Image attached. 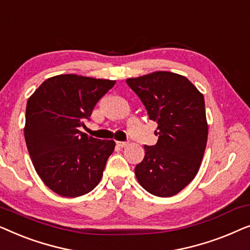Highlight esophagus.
<instances>
[{
	"label": "esophagus",
	"mask_w": 250,
	"mask_h": 250,
	"mask_svg": "<svg viewBox=\"0 0 250 250\" xmlns=\"http://www.w3.org/2000/svg\"><path fill=\"white\" fill-rule=\"evenodd\" d=\"M117 146H122V148H124V146H127V142H123V141H117Z\"/></svg>",
	"instance_id": "1"
}]
</instances>
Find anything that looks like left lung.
<instances>
[{"label":"left lung","mask_w":250,"mask_h":250,"mask_svg":"<svg viewBox=\"0 0 250 250\" xmlns=\"http://www.w3.org/2000/svg\"><path fill=\"white\" fill-rule=\"evenodd\" d=\"M126 83L157 122L155 146L135 166L140 186L157 197H172L197 175L207 145L208 125L203 93L182 75L155 71Z\"/></svg>","instance_id":"obj_1"}]
</instances>
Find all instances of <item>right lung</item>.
I'll return each instance as SVG.
<instances>
[{"mask_svg": "<svg viewBox=\"0 0 250 250\" xmlns=\"http://www.w3.org/2000/svg\"><path fill=\"white\" fill-rule=\"evenodd\" d=\"M115 83L58 75L44 81L27 101V149L41 180L59 196H83L100 182L116 143L88 136L80 127Z\"/></svg>", "mask_w": 250, "mask_h": 250, "instance_id": "1", "label": "right lung"}]
</instances>
